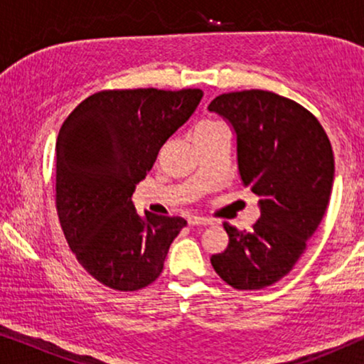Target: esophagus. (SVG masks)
<instances>
[{"label":"esophagus","mask_w":364,"mask_h":364,"mask_svg":"<svg viewBox=\"0 0 364 364\" xmlns=\"http://www.w3.org/2000/svg\"><path fill=\"white\" fill-rule=\"evenodd\" d=\"M212 220L210 218H205V217H197V215H192L188 217V225H212Z\"/></svg>","instance_id":"34e87169"}]
</instances>
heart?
<instances>
[{
    "label": "heart",
    "mask_w": 364,
    "mask_h": 364,
    "mask_svg": "<svg viewBox=\"0 0 364 364\" xmlns=\"http://www.w3.org/2000/svg\"><path fill=\"white\" fill-rule=\"evenodd\" d=\"M217 124H220V122H215V121H203V122H200L197 126V129H207V127H212V126H217ZM196 129V131H197Z\"/></svg>",
    "instance_id": "heart-1"
}]
</instances>
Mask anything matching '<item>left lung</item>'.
I'll return each instance as SVG.
<instances>
[{"label": "left lung", "instance_id": "obj_1", "mask_svg": "<svg viewBox=\"0 0 364 364\" xmlns=\"http://www.w3.org/2000/svg\"><path fill=\"white\" fill-rule=\"evenodd\" d=\"M208 109L232 124L240 177L260 197L250 230L223 223L228 247L212 267L237 290H260L290 273L325 215L335 177L330 139L308 109L262 89L220 94Z\"/></svg>", "mask_w": 364, "mask_h": 364}]
</instances>
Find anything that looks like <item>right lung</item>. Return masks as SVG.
<instances>
[{"label":"right lung","mask_w":364,"mask_h":364,"mask_svg":"<svg viewBox=\"0 0 364 364\" xmlns=\"http://www.w3.org/2000/svg\"><path fill=\"white\" fill-rule=\"evenodd\" d=\"M200 89H107L84 99L56 141V210L64 237L89 275L136 291L162 273L168 247L187 222L141 217L134 188L168 137L192 116Z\"/></svg>","instance_id":"1"}]
</instances>
